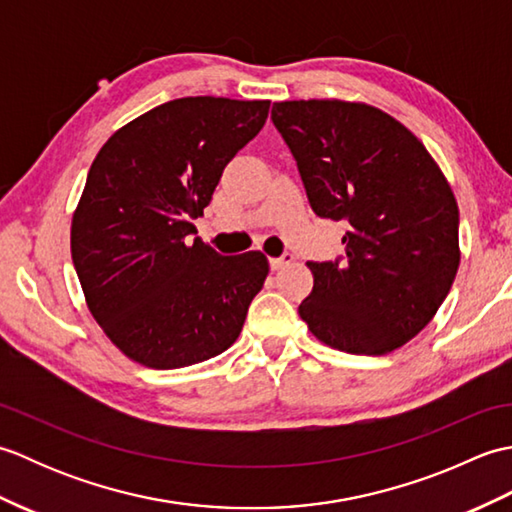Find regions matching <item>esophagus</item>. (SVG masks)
<instances>
[{
	"mask_svg": "<svg viewBox=\"0 0 512 512\" xmlns=\"http://www.w3.org/2000/svg\"><path fill=\"white\" fill-rule=\"evenodd\" d=\"M292 262H295V255H292V253H284L281 257H270V268L279 270V268L290 266Z\"/></svg>",
	"mask_w": 512,
	"mask_h": 512,
	"instance_id": "esophagus-1",
	"label": "esophagus"
}]
</instances>
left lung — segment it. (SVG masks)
I'll return each instance as SVG.
<instances>
[{
    "mask_svg": "<svg viewBox=\"0 0 512 512\" xmlns=\"http://www.w3.org/2000/svg\"><path fill=\"white\" fill-rule=\"evenodd\" d=\"M275 127L319 217L345 220V255L308 262L299 314L325 345L387 354L447 299L460 266L458 202L436 160L396 118L365 103L284 101Z\"/></svg>",
    "mask_w": 512,
    "mask_h": 512,
    "instance_id": "8db88e82",
    "label": "left lung"
}]
</instances>
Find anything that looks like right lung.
<instances>
[{"mask_svg": "<svg viewBox=\"0 0 512 512\" xmlns=\"http://www.w3.org/2000/svg\"><path fill=\"white\" fill-rule=\"evenodd\" d=\"M270 101L187 96L118 129L96 154L72 217V262L88 308L132 361L176 369L235 343L268 259L193 242L222 171Z\"/></svg>", "mask_w": 512, "mask_h": 512, "instance_id": "right-lung-1", "label": "right lung"}]
</instances>
